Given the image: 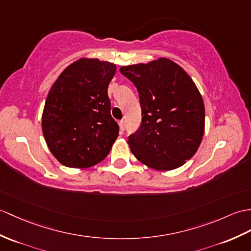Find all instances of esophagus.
<instances>
[{
  "mask_svg": "<svg viewBox=\"0 0 251 251\" xmlns=\"http://www.w3.org/2000/svg\"><path fill=\"white\" fill-rule=\"evenodd\" d=\"M119 125H120V130H121V132H123L124 130H125V121H120V123H119Z\"/></svg>",
  "mask_w": 251,
  "mask_h": 251,
  "instance_id": "obj_1",
  "label": "esophagus"
}]
</instances>
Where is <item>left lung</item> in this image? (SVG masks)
<instances>
[{
  "label": "left lung",
  "mask_w": 251,
  "mask_h": 251,
  "mask_svg": "<svg viewBox=\"0 0 251 251\" xmlns=\"http://www.w3.org/2000/svg\"><path fill=\"white\" fill-rule=\"evenodd\" d=\"M120 72L136 85L142 109L141 127L128 140L131 153L158 171L183 166L204 135V102L194 80L167 57L122 66Z\"/></svg>",
  "instance_id": "8db88e82"
}]
</instances>
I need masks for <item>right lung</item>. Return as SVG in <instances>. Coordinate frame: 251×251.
I'll return each instance as SVG.
<instances>
[{
  "instance_id": "obj_1",
  "label": "right lung",
  "mask_w": 251,
  "mask_h": 251,
  "mask_svg": "<svg viewBox=\"0 0 251 251\" xmlns=\"http://www.w3.org/2000/svg\"><path fill=\"white\" fill-rule=\"evenodd\" d=\"M116 65L81 57L68 65L47 96L42 115L48 149L62 165L85 169L106 158L119 136L108 86Z\"/></svg>"
}]
</instances>
